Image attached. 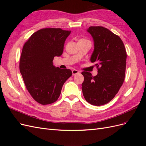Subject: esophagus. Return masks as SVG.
Instances as JSON below:
<instances>
[{"label": "esophagus", "instance_id": "34e87169", "mask_svg": "<svg viewBox=\"0 0 146 146\" xmlns=\"http://www.w3.org/2000/svg\"><path fill=\"white\" fill-rule=\"evenodd\" d=\"M72 73L73 76H75V75L79 74V71H78V70H77V69H73V70H72Z\"/></svg>", "mask_w": 146, "mask_h": 146}]
</instances>
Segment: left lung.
<instances>
[{
	"mask_svg": "<svg viewBox=\"0 0 146 146\" xmlns=\"http://www.w3.org/2000/svg\"><path fill=\"white\" fill-rule=\"evenodd\" d=\"M93 38L94 50L91 57L96 62L98 74L92 76L83 71L82 92L84 98L92 105L100 106L111 101L124 81L127 53L121 38L101 26L88 29Z\"/></svg>",
	"mask_w": 146,
	"mask_h": 146,
	"instance_id": "left-lung-1",
	"label": "left lung"
}]
</instances>
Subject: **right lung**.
Here are the masks:
<instances>
[{
    "mask_svg": "<svg viewBox=\"0 0 146 146\" xmlns=\"http://www.w3.org/2000/svg\"><path fill=\"white\" fill-rule=\"evenodd\" d=\"M70 31L45 28L31 35L24 44L19 70L26 88L33 99L41 105L55 102L64 82L72 76L69 69L53 65L54 57L63 54L64 44Z\"/></svg>",
    "mask_w": 146,
    "mask_h": 146,
    "instance_id": "add662e5",
    "label": "right lung"
}]
</instances>
